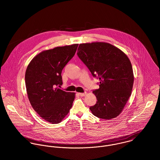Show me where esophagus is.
<instances>
[{"label": "esophagus", "mask_w": 160, "mask_h": 160, "mask_svg": "<svg viewBox=\"0 0 160 160\" xmlns=\"http://www.w3.org/2000/svg\"><path fill=\"white\" fill-rule=\"evenodd\" d=\"M79 95L81 97H84L86 95V92H84V93H79Z\"/></svg>", "instance_id": "34e87169"}]
</instances>
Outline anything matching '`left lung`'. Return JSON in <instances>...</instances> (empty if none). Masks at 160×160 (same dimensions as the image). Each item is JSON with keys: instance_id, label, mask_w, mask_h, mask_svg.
Instances as JSON below:
<instances>
[{"instance_id": "8db88e82", "label": "left lung", "mask_w": 160, "mask_h": 160, "mask_svg": "<svg viewBox=\"0 0 160 160\" xmlns=\"http://www.w3.org/2000/svg\"><path fill=\"white\" fill-rule=\"evenodd\" d=\"M77 55L93 77L99 79V89L93 91L96 104L90 107L97 118L110 119L121 113L134 83L131 63L118 48L106 42L81 44Z\"/></svg>"}]
</instances>
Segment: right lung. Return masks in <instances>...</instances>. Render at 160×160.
Instances as JSON below:
<instances>
[{
    "mask_svg": "<svg viewBox=\"0 0 160 160\" xmlns=\"http://www.w3.org/2000/svg\"><path fill=\"white\" fill-rule=\"evenodd\" d=\"M78 44L57 47L43 51L28 65L25 84L28 98L35 112L52 124H57L72 107L75 93L59 88L62 71L74 57Z\"/></svg>",
    "mask_w": 160,
    "mask_h": 160,
    "instance_id": "add662e5",
    "label": "right lung"
}]
</instances>
